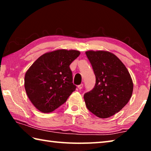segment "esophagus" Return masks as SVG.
Wrapping results in <instances>:
<instances>
[{
    "label": "esophagus",
    "instance_id": "34e87169",
    "mask_svg": "<svg viewBox=\"0 0 151 151\" xmlns=\"http://www.w3.org/2000/svg\"><path fill=\"white\" fill-rule=\"evenodd\" d=\"M83 84H81V85H78V88L79 89V90H81V89L83 88Z\"/></svg>",
    "mask_w": 151,
    "mask_h": 151
}]
</instances>
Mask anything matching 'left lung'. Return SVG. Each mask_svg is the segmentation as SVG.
Returning a JSON list of instances; mask_svg holds the SVG:
<instances>
[{"label":"left lung","mask_w":151,"mask_h":151,"mask_svg":"<svg viewBox=\"0 0 151 151\" xmlns=\"http://www.w3.org/2000/svg\"><path fill=\"white\" fill-rule=\"evenodd\" d=\"M96 83L84 94L87 109L101 119L109 118L126 105L133 91L131 75L119 58L107 51H86Z\"/></svg>","instance_id":"left-lung-1"}]
</instances>
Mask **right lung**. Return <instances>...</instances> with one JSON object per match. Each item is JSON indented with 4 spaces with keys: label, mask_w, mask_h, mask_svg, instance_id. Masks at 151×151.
I'll return each mask as SVG.
<instances>
[{
    "label": "right lung",
    "mask_w": 151,
    "mask_h": 151,
    "mask_svg": "<svg viewBox=\"0 0 151 151\" xmlns=\"http://www.w3.org/2000/svg\"><path fill=\"white\" fill-rule=\"evenodd\" d=\"M79 55L78 50L64 49L45 53L27 71L25 90L39 111L45 113L52 112L75 91L70 65Z\"/></svg>",
    "instance_id": "obj_1"
}]
</instances>
